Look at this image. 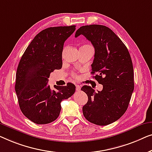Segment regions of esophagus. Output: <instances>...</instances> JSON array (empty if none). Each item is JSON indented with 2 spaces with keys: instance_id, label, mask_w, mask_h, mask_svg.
I'll return each mask as SVG.
<instances>
[{
  "instance_id": "obj_1",
  "label": "esophagus",
  "mask_w": 152,
  "mask_h": 152,
  "mask_svg": "<svg viewBox=\"0 0 152 152\" xmlns=\"http://www.w3.org/2000/svg\"><path fill=\"white\" fill-rule=\"evenodd\" d=\"M76 91H80V86L79 85H76Z\"/></svg>"
}]
</instances>
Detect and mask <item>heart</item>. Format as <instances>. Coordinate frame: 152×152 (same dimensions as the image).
<instances>
[{
    "label": "heart",
    "instance_id": "obj_1",
    "mask_svg": "<svg viewBox=\"0 0 152 152\" xmlns=\"http://www.w3.org/2000/svg\"><path fill=\"white\" fill-rule=\"evenodd\" d=\"M72 76H74V77H76V74H75V73H73V74H72Z\"/></svg>",
    "mask_w": 152,
    "mask_h": 152
}]
</instances>
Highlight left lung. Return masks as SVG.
Returning a JSON list of instances; mask_svg holds the SVG:
<instances>
[{
	"label": "left lung",
	"mask_w": 152,
	"mask_h": 152,
	"mask_svg": "<svg viewBox=\"0 0 152 152\" xmlns=\"http://www.w3.org/2000/svg\"><path fill=\"white\" fill-rule=\"evenodd\" d=\"M83 35L95 49L91 73L102 91L84 85L81 90L88 96L83 107L85 118L98 125H107L118 120L127 110L134 89V69L125 44L109 27L100 25L82 26L75 37Z\"/></svg>",
	"instance_id": "8db88e82"
}]
</instances>
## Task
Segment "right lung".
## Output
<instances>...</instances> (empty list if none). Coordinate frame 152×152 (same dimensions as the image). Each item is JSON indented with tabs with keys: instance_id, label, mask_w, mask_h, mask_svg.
<instances>
[{
	"instance_id": "right-lung-1",
	"label": "right lung",
	"mask_w": 152,
	"mask_h": 152,
	"mask_svg": "<svg viewBox=\"0 0 152 152\" xmlns=\"http://www.w3.org/2000/svg\"><path fill=\"white\" fill-rule=\"evenodd\" d=\"M75 29V25L43 29L31 40L19 62L15 90L21 112L34 123L54 121L61 112L62 100L75 92V85L71 83L55 85L56 90L48 83L50 74L61 69L64 42Z\"/></svg>"
}]
</instances>
